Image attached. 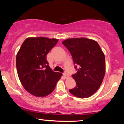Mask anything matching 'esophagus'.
Masks as SVG:
<instances>
[{
    "instance_id": "34e87169",
    "label": "esophagus",
    "mask_w": 124,
    "mask_h": 124,
    "mask_svg": "<svg viewBox=\"0 0 124 124\" xmlns=\"http://www.w3.org/2000/svg\"><path fill=\"white\" fill-rule=\"evenodd\" d=\"M63 76H64V77H65V78H68V77H69V76H68V75L66 73V72H65V73H63Z\"/></svg>"
}]
</instances>
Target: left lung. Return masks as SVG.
Returning a JSON list of instances; mask_svg holds the SVG:
<instances>
[{
	"label": "left lung",
	"instance_id": "8db88e82",
	"mask_svg": "<svg viewBox=\"0 0 124 124\" xmlns=\"http://www.w3.org/2000/svg\"><path fill=\"white\" fill-rule=\"evenodd\" d=\"M62 44L70 52L78 71L72 75L76 86L69 92L82 99L90 97L103 82L106 72L104 54L96 41L88 38H69Z\"/></svg>",
	"mask_w": 124,
	"mask_h": 124
}]
</instances>
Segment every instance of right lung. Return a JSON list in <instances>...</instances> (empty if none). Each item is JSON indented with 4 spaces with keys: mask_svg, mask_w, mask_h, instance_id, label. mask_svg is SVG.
Segmentation results:
<instances>
[{
    "mask_svg": "<svg viewBox=\"0 0 124 124\" xmlns=\"http://www.w3.org/2000/svg\"><path fill=\"white\" fill-rule=\"evenodd\" d=\"M58 39L30 37L25 39L16 56L18 78L24 88L31 94L43 97L51 94L62 74L52 71L46 55Z\"/></svg>",
    "mask_w": 124,
    "mask_h": 124,
    "instance_id": "add662e5",
    "label": "right lung"
}]
</instances>
